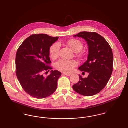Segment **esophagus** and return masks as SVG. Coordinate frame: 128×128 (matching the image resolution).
Instances as JSON below:
<instances>
[{
	"instance_id": "obj_1",
	"label": "esophagus",
	"mask_w": 128,
	"mask_h": 128,
	"mask_svg": "<svg viewBox=\"0 0 128 128\" xmlns=\"http://www.w3.org/2000/svg\"><path fill=\"white\" fill-rule=\"evenodd\" d=\"M63 74L66 76H70L72 74H68V73H63Z\"/></svg>"
}]
</instances>
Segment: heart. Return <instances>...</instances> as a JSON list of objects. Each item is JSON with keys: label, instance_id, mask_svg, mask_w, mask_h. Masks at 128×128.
<instances>
[{"label": "heart", "instance_id": "heart-1", "mask_svg": "<svg viewBox=\"0 0 128 128\" xmlns=\"http://www.w3.org/2000/svg\"><path fill=\"white\" fill-rule=\"evenodd\" d=\"M66 44L75 52H80L83 47L82 42L80 40L76 38L69 40L66 42ZM60 49V45L58 42H55L50 46L49 54L52 59H54L58 56ZM76 65L77 63L74 60H60L55 64V67L57 70L65 73L71 72Z\"/></svg>", "mask_w": 128, "mask_h": 128}]
</instances>
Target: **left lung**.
I'll return each mask as SVG.
<instances>
[{
  "label": "left lung",
  "mask_w": 128,
  "mask_h": 128,
  "mask_svg": "<svg viewBox=\"0 0 128 128\" xmlns=\"http://www.w3.org/2000/svg\"><path fill=\"white\" fill-rule=\"evenodd\" d=\"M82 37L88 46L86 61L79 67L81 71L89 73L88 77L79 76V82L73 85L77 93L90 96L104 88L113 72V54L111 46L104 38L95 32L83 31L74 35Z\"/></svg>",
  "instance_id": "left-lung-1"
}]
</instances>
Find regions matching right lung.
I'll use <instances>...</instances> for the list:
<instances>
[{
	"label": "right lung",
	"mask_w": 128,
	"mask_h": 128,
	"mask_svg": "<svg viewBox=\"0 0 128 128\" xmlns=\"http://www.w3.org/2000/svg\"><path fill=\"white\" fill-rule=\"evenodd\" d=\"M58 38L45 34H33L23 42L17 51L16 74L24 90L33 97L46 98L57 88L60 72L52 70L51 74L46 77L43 74L52 69L50 66L49 49Z\"/></svg>",
	"instance_id": "right-lung-1"
}]
</instances>
